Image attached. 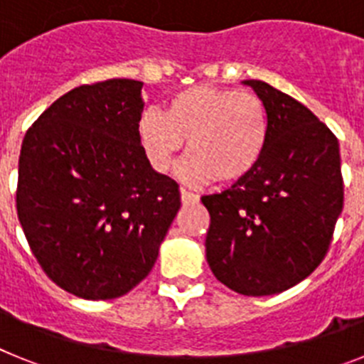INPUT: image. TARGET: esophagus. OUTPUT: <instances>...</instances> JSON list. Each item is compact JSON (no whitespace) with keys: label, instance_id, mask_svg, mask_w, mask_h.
<instances>
[{"label":"esophagus","instance_id":"34e87169","mask_svg":"<svg viewBox=\"0 0 364 364\" xmlns=\"http://www.w3.org/2000/svg\"><path fill=\"white\" fill-rule=\"evenodd\" d=\"M180 198H182V204L184 205H191V204H197L198 200H200V197L198 195H195V193L188 191V189H180Z\"/></svg>","mask_w":364,"mask_h":364}]
</instances>
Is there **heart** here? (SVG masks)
<instances>
[{
  "mask_svg": "<svg viewBox=\"0 0 364 364\" xmlns=\"http://www.w3.org/2000/svg\"><path fill=\"white\" fill-rule=\"evenodd\" d=\"M268 138L262 100L231 87H188L167 100L164 114L146 111L138 120V140L156 171H167L188 140L191 154L182 176L193 186L247 176L264 156Z\"/></svg>",
  "mask_w": 364,
  "mask_h": 364,
  "instance_id": "1",
  "label": "heart"
}]
</instances>
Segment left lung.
<instances>
[{"label":"left lung","mask_w":364,"mask_h":364,"mask_svg":"<svg viewBox=\"0 0 364 364\" xmlns=\"http://www.w3.org/2000/svg\"><path fill=\"white\" fill-rule=\"evenodd\" d=\"M269 138L259 166L204 195L211 217L205 259L215 277L250 297L281 294L321 264L343 211L339 142L314 112L260 80Z\"/></svg>","instance_id":"1"}]
</instances>
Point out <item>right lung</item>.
I'll return each instance as SVG.
<instances>
[{
	"instance_id": "add662e5",
	"label": "right lung",
	"mask_w": 364,
	"mask_h": 364,
	"mask_svg": "<svg viewBox=\"0 0 364 364\" xmlns=\"http://www.w3.org/2000/svg\"><path fill=\"white\" fill-rule=\"evenodd\" d=\"M142 85L112 78L76 87L21 144L19 224L50 281L76 297L133 290L180 210L178 184L154 171L138 140Z\"/></svg>"
}]
</instances>
